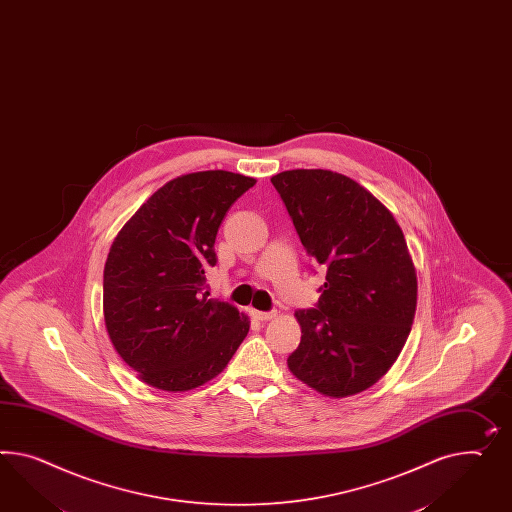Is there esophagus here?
I'll return each instance as SVG.
<instances>
[{
	"label": "esophagus",
	"instance_id": "obj_1",
	"mask_svg": "<svg viewBox=\"0 0 512 512\" xmlns=\"http://www.w3.org/2000/svg\"><path fill=\"white\" fill-rule=\"evenodd\" d=\"M274 311H251V317L255 318V320H270V318H274Z\"/></svg>",
	"mask_w": 512,
	"mask_h": 512
}]
</instances>
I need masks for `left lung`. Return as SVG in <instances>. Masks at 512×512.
I'll use <instances>...</instances> for the list:
<instances>
[{"instance_id":"8db88e82","label":"left lung","mask_w":512,"mask_h":512,"mask_svg":"<svg viewBox=\"0 0 512 512\" xmlns=\"http://www.w3.org/2000/svg\"><path fill=\"white\" fill-rule=\"evenodd\" d=\"M309 257L326 270L311 309L294 315L302 341L289 369L326 397L376 384L414 324L417 279L399 223L356 180L326 169L272 177Z\"/></svg>"}]
</instances>
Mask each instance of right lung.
Instances as JSON below:
<instances>
[{"label": "right lung", "mask_w": 512, "mask_h": 512, "mask_svg": "<svg viewBox=\"0 0 512 512\" xmlns=\"http://www.w3.org/2000/svg\"><path fill=\"white\" fill-rule=\"evenodd\" d=\"M255 179L199 171L169 180L113 240L104 266L111 343L139 378L188 391L220 374L248 335L249 320L208 298L221 220Z\"/></svg>", "instance_id": "add662e5"}]
</instances>
